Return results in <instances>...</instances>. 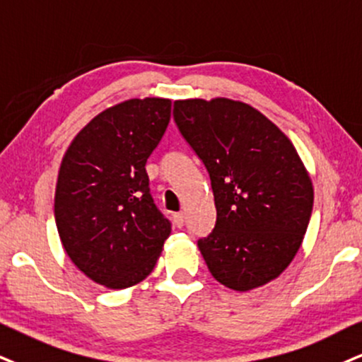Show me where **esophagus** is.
<instances>
[{
    "label": "esophagus",
    "mask_w": 362,
    "mask_h": 362,
    "mask_svg": "<svg viewBox=\"0 0 362 362\" xmlns=\"http://www.w3.org/2000/svg\"><path fill=\"white\" fill-rule=\"evenodd\" d=\"M173 221L177 228H181V226L185 225V215H182V213H176V215L173 216Z\"/></svg>",
    "instance_id": "1"
}]
</instances>
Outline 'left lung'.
Segmentation results:
<instances>
[{"label":"left lung","mask_w":362,"mask_h":362,"mask_svg":"<svg viewBox=\"0 0 362 362\" xmlns=\"http://www.w3.org/2000/svg\"><path fill=\"white\" fill-rule=\"evenodd\" d=\"M174 120L208 169L216 225L198 240L208 270L247 292L290 265L309 225L314 188L285 134L245 102H174Z\"/></svg>","instance_id":"left-lung-1"}]
</instances>
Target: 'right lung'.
Here are the masks:
<instances>
[{"label":"right lung","mask_w":362,"mask_h":362,"mask_svg":"<svg viewBox=\"0 0 362 362\" xmlns=\"http://www.w3.org/2000/svg\"><path fill=\"white\" fill-rule=\"evenodd\" d=\"M169 119V99L120 102L95 115L62 159L55 189L58 235L74 265L107 288L144 280L171 233L146 173Z\"/></svg>","instance_id":"obj_1"}]
</instances>
